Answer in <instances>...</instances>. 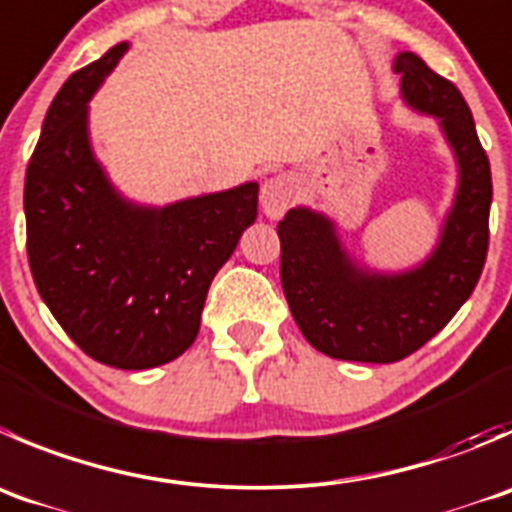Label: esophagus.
I'll list each match as a JSON object with an SVG mask.
<instances>
[{"label":"esophagus","mask_w":512,"mask_h":512,"mask_svg":"<svg viewBox=\"0 0 512 512\" xmlns=\"http://www.w3.org/2000/svg\"><path fill=\"white\" fill-rule=\"evenodd\" d=\"M297 200V180L292 175H275L262 182L260 207L265 217L280 220Z\"/></svg>","instance_id":"obj_1"}]
</instances>
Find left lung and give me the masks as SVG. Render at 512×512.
Returning a JSON list of instances; mask_svg holds the SVG:
<instances>
[{"instance_id":"left-lung-1","label":"left lung","mask_w":512,"mask_h":512,"mask_svg":"<svg viewBox=\"0 0 512 512\" xmlns=\"http://www.w3.org/2000/svg\"><path fill=\"white\" fill-rule=\"evenodd\" d=\"M400 99L433 117L455 160V192L428 255L403 270H377L342 242L337 222L297 205L277 225L280 277L305 340L327 357L398 362L438 335L473 295L488 255L490 162L473 114L453 82L415 52H398Z\"/></svg>"}]
</instances>
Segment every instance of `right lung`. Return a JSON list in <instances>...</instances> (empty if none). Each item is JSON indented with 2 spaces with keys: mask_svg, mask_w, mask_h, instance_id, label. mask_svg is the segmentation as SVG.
Instances as JSON below:
<instances>
[{
  "mask_svg": "<svg viewBox=\"0 0 512 512\" xmlns=\"http://www.w3.org/2000/svg\"><path fill=\"white\" fill-rule=\"evenodd\" d=\"M130 42L74 72L42 122L24 180L34 285L62 330L97 362L150 370L200 332L207 290L257 220V182L145 205L124 195L89 137V99Z\"/></svg>",
  "mask_w": 512,
  "mask_h": 512,
  "instance_id": "1",
  "label": "right lung"
}]
</instances>
